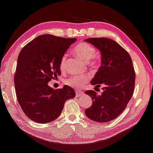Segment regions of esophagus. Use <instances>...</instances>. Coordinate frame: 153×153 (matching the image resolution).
Returning a JSON list of instances; mask_svg holds the SVG:
<instances>
[{"mask_svg": "<svg viewBox=\"0 0 153 153\" xmlns=\"http://www.w3.org/2000/svg\"><path fill=\"white\" fill-rule=\"evenodd\" d=\"M84 95V92L81 91H76V97H80V96H82Z\"/></svg>", "mask_w": 153, "mask_h": 153, "instance_id": "esophagus-1", "label": "esophagus"}]
</instances>
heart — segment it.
Instances as JSON below:
<instances>
[{"label": "heart", "mask_w": 153, "mask_h": 153, "mask_svg": "<svg viewBox=\"0 0 153 153\" xmlns=\"http://www.w3.org/2000/svg\"><path fill=\"white\" fill-rule=\"evenodd\" d=\"M74 52L76 56H78L79 58L84 60L85 62H89L91 60L89 63L90 66L95 68L97 66V62L96 59H94V56L96 55V49L93 47L89 45V44L85 42H81L78 45L75 47L74 49ZM67 59V55L64 54L62 56L61 60H60V68L64 70L65 68V64ZM89 76L88 74L80 75V76H74L70 77L64 81V83L66 85L71 87L75 89H81L89 81Z\"/></svg>", "instance_id": "b5f03b06"}]
</instances>
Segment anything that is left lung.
Here are the masks:
<instances>
[{
	"label": "left lung",
	"mask_w": 153,
	"mask_h": 153,
	"mask_svg": "<svg viewBox=\"0 0 153 153\" xmlns=\"http://www.w3.org/2000/svg\"><path fill=\"white\" fill-rule=\"evenodd\" d=\"M85 41L101 53V66L91 84L103 87L100 96L93 90L85 91L93 103L85 112L94 121H111L121 114L133 96L136 76L132 60L128 52L112 39L90 38Z\"/></svg>",
	"instance_id": "left-lung-1"
}]
</instances>
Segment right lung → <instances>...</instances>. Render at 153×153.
Here are the masks:
<instances>
[{"label": "right lung", "instance_id": "obj_1", "mask_svg": "<svg viewBox=\"0 0 153 153\" xmlns=\"http://www.w3.org/2000/svg\"><path fill=\"white\" fill-rule=\"evenodd\" d=\"M76 39L42 34L25 45L20 51L15 88L18 103L25 114L39 123L54 121L62 113L66 100L75 97L72 87L53 89L48 85L61 74L60 60Z\"/></svg>", "mask_w": 153, "mask_h": 153}]
</instances>
